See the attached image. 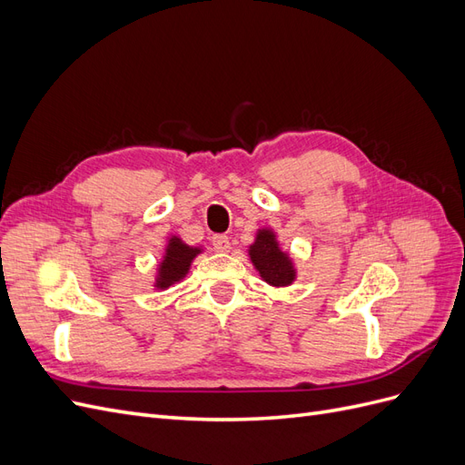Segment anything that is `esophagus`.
<instances>
[{"label": "esophagus", "instance_id": "esophagus-1", "mask_svg": "<svg viewBox=\"0 0 465 465\" xmlns=\"http://www.w3.org/2000/svg\"><path fill=\"white\" fill-rule=\"evenodd\" d=\"M211 242H213V248H215L217 252H227V250L231 248V241H229V236H223V234H219V236H213V238H211Z\"/></svg>", "mask_w": 465, "mask_h": 465}]
</instances>
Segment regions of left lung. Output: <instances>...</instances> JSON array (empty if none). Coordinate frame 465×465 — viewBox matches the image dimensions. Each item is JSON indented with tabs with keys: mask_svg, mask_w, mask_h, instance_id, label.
I'll return each instance as SVG.
<instances>
[{
	"mask_svg": "<svg viewBox=\"0 0 465 465\" xmlns=\"http://www.w3.org/2000/svg\"><path fill=\"white\" fill-rule=\"evenodd\" d=\"M250 258L263 281L273 287H285L292 283L294 270L289 256L279 250L275 234L272 231H260L256 242L250 246Z\"/></svg>",
	"mask_w": 465,
	"mask_h": 465,
	"instance_id": "obj_1",
	"label": "left lung"
}]
</instances>
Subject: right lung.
Returning a JSON list of instances; mask_svg holds the SVG:
<instances>
[{
    "label": "right lung",
    "mask_w": 465,
    "mask_h": 465,
    "mask_svg": "<svg viewBox=\"0 0 465 465\" xmlns=\"http://www.w3.org/2000/svg\"><path fill=\"white\" fill-rule=\"evenodd\" d=\"M200 254L198 248H190L180 238H171V242L166 246V254L161 263L159 270V279H157V287L166 289L171 287L176 281L184 277L190 270L192 260Z\"/></svg>",
    "instance_id": "right-lung-1"
}]
</instances>
